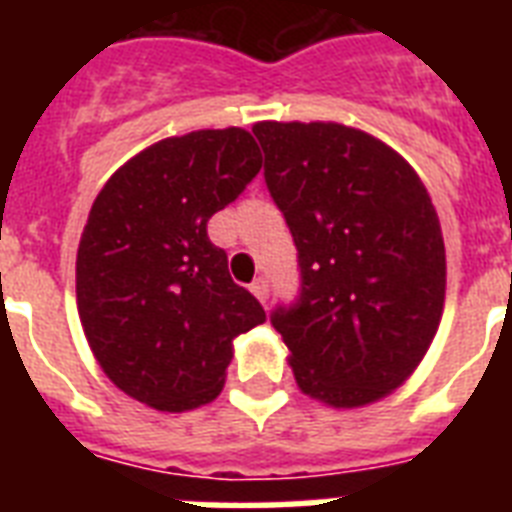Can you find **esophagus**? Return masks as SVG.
I'll list each match as a JSON object with an SVG mask.
<instances>
[{
  "mask_svg": "<svg viewBox=\"0 0 512 512\" xmlns=\"http://www.w3.org/2000/svg\"><path fill=\"white\" fill-rule=\"evenodd\" d=\"M252 295L257 297V300H260V303H268V295H271V287H268V281L265 279H255L252 281Z\"/></svg>",
  "mask_w": 512,
  "mask_h": 512,
  "instance_id": "obj_1",
  "label": "esophagus"
}]
</instances>
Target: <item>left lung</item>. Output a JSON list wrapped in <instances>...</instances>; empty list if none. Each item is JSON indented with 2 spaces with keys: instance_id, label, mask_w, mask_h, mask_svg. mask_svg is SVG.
Here are the masks:
<instances>
[{
  "instance_id": "left-lung-1",
  "label": "left lung",
  "mask_w": 512,
  "mask_h": 512,
  "mask_svg": "<svg viewBox=\"0 0 512 512\" xmlns=\"http://www.w3.org/2000/svg\"><path fill=\"white\" fill-rule=\"evenodd\" d=\"M265 185L287 220L300 297L273 329L305 396L380 401L428 353L444 313L436 207L404 156L337 122H257Z\"/></svg>"
}]
</instances>
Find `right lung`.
Listing matches in <instances>:
<instances>
[{"label":"right lung","instance_id":"1","mask_svg":"<svg viewBox=\"0 0 512 512\" xmlns=\"http://www.w3.org/2000/svg\"><path fill=\"white\" fill-rule=\"evenodd\" d=\"M263 167L241 127L159 140L108 177L76 252V305L100 369L159 412L220 396L233 340L265 321L209 217Z\"/></svg>","mask_w":512,"mask_h":512}]
</instances>
